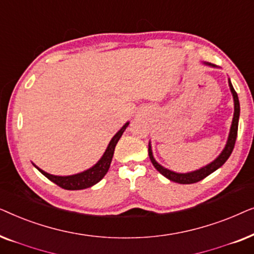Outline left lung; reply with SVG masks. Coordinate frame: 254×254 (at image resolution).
Listing matches in <instances>:
<instances>
[{"instance_id": "left-lung-1", "label": "left lung", "mask_w": 254, "mask_h": 254, "mask_svg": "<svg viewBox=\"0 0 254 254\" xmlns=\"http://www.w3.org/2000/svg\"><path fill=\"white\" fill-rule=\"evenodd\" d=\"M204 64L209 65V67H216L215 64H211L209 62H204ZM229 82V88H230V91L232 93V98H234V118H232V123L230 127V131H229V136L227 140V143H225V147L223 150L221 151V154L217 156L216 158L214 159L213 162H210L209 164L202 166V168L195 170V171H190L186 173H179L171 171V170L164 168V166L159 164V163L156 161L154 155H152V149H151V142H149V157H150V161L152 165L155 166L156 170L159 173H162L165 178H168L171 182L178 183V184H194L200 182L206 178L207 176H209L210 173L216 171L217 169H220L222 165L224 164L225 162L228 161V158L230 157L232 150H234L236 138H237V131H238V121H239V114H241V106H239V99L237 96V92L235 91L234 86L231 84L230 78L228 79Z\"/></svg>"}]
</instances>
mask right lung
<instances>
[{
  "mask_svg": "<svg viewBox=\"0 0 254 254\" xmlns=\"http://www.w3.org/2000/svg\"><path fill=\"white\" fill-rule=\"evenodd\" d=\"M128 125H129V121H127V123L120 128L119 131H118V133L112 137V140L110 141L105 152H104L99 161L97 162L95 165L91 166L90 169L85 170V171L76 173V175H71V176H54V175H51V173L45 172L44 170H41L40 168H38L34 163H32V164L36 166V168L39 170V171L43 173L46 178L50 179L51 182H53L54 184H57L58 186L62 187V189L69 190L89 189V187H91L93 185H96L97 183H99L100 180L104 178V176L106 175L107 171H109L111 162H112V158H113L114 149H116L118 141L120 140L121 135L124 134L125 130H126Z\"/></svg>",
  "mask_w": 254,
  "mask_h": 254,
  "instance_id": "right-lung-1",
  "label": "right lung"
}]
</instances>
